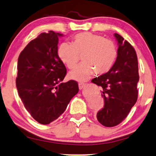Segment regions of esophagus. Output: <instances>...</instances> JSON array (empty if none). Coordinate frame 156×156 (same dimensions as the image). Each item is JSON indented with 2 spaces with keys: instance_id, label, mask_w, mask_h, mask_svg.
<instances>
[{
  "instance_id": "1",
  "label": "esophagus",
  "mask_w": 156,
  "mask_h": 156,
  "mask_svg": "<svg viewBox=\"0 0 156 156\" xmlns=\"http://www.w3.org/2000/svg\"><path fill=\"white\" fill-rule=\"evenodd\" d=\"M85 85L86 84L84 83H79V89L82 90L84 87H85Z\"/></svg>"
}]
</instances>
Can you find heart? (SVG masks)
<instances>
[{
    "instance_id": "obj_1",
    "label": "heart",
    "mask_w": 156,
    "mask_h": 156,
    "mask_svg": "<svg viewBox=\"0 0 156 156\" xmlns=\"http://www.w3.org/2000/svg\"><path fill=\"white\" fill-rule=\"evenodd\" d=\"M58 55L69 69L77 64L81 55L82 63L69 73L72 80L79 82L87 80L95 72L103 74L108 72L117 56L116 44L103 36L82 32L73 37V45L63 43L58 49Z\"/></svg>"
}]
</instances>
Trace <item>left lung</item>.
Segmentation results:
<instances>
[{
	"instance_id": "left-lung-1",
	"label": "left lung",
	"mask_w": 156,
	"mask_h": 156,
	"mask_svg": "<svg viewBox=\"0 0 156 156\" xmlns=\"http://www.w3.org/2000/svg\"><path fill=\"white\" fill-rule=\"evenodd\" d=\"M118 44L116 61L108 72L92 80L101 87L104 106L97 113L98 121L111 127L126 118L137 100L139 82L138 61L134 48L115 33Z\"/></svg>"
}]
</instances>
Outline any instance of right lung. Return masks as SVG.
<instances>
[{
	"instance_id": "obj_1",
	"label": "right lung",
	"mask_w": 156,
	"mask_h": 156,
	"mask_svg": "<svg viewBox=\"0 0 156 156\" xmlns=\"http://www.w3.org/2000/svg\"><path fill=\"white\" fill-rule=\"evenodd\" d=\"M63 34L41 33L21 52L17 65L16 88L27 111L42 124L55 121L77 94V82H62L66 69L58 55V37Z\"/></svg>"
}]
</instances>
